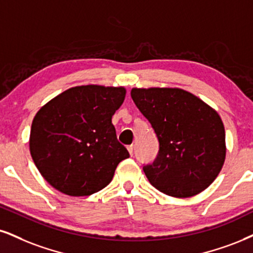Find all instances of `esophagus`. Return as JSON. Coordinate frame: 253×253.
Listing matches in <instances>:
<instances>
[{
  "label": "esophagus",
  "instance_id": "1",
  "mask_svg": "<svg viewBox=\"0 0 253 253\" xmlns=\"http://www.w3.org/2000/svg\"><path fill=\"white\" fill-rule=\"evenodd\" d=\"M133 150H135V146H133V145H129V146H127V151H129V154L130 155H133Z\"/></svg>",
  "mask_w": 253,
  "mask_h": 253
}]
</instances>
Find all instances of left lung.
<instances>
[{
	"label": "left lung",
	"mask_w": 253,
	"mask_h": 253,
	"mask_svg": "<svg viewBox=\"0 0 253 253\" xmlns=\"http://www.w3.org/2000/svg\"><path fill=\"white\" fill-rule=\"evenodd\" d=\"M131 98L160 142L154 163L143 167L151 185L177 198L207 189L225 161V130L218 112L178 88H133Z\"/></svg>",
	"instance_id": "8db88e82"
}]
</instances>
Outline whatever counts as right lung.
Returning a JSON list of instances; mask_svg holds the SVG:
<instances>
[{
    "mask_svg": "<svg viewBox=\"0 0 253 253\" xmlns=\"http://www.w3.org/2000/svg\"><path fill=\"white\" fill-rule=\"evenodd\" d=\"M126 92L123 86H74L37 111L30 154L52 188L80 197L111 182L120 162L130 156L111 123Z\"/></svg>",
    "mask_w": 253,
    "mask_h": 253,
    "instance_id": "right-lung-1",
    "label": "right lung"
}]
</instances>
